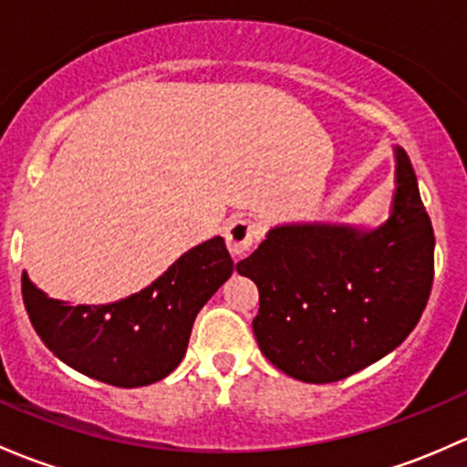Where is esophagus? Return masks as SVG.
<instances>
[{
  "label": "esophagus",
  "mask_w": 467,
  "mask_h": 467,
  "mask_svg": "<svg viewBox=\"0 0 467 467\" xmlns=\"http://www.w3.org/2000/svg\"><path fill=\"white\" fill-rule=\"evenodd\" d=\"M262 228L248 217H234L225 225V242L233 254H246L257 244Z\"/></svg>",
  "instance_id": "1"
}]
</instances>
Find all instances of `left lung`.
<instances>
[{
	"instance_id": "left-lung-1",
	"label": "left lung",
	"mask_w": 467,
	"mask_h": 467,
	"mask_svg": "<svg viewBox=\"0 0 467 467\" xmlns=\"http://www.w3.org/2000/svg\"><path fill=\"white\" fill-rule=\"evenodd\" d=\"M396 183L380 228L279 225L237 264L259 288V349L286 376L342 380L394 351L419 324L434 282V230L400 147Z\"/></svg>"
}]
</instances>
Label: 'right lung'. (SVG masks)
<instances>
[{"label":"right lung","instance_id":"right-lung-1","mask_svg":"<svg viewBox=\"0 0 467 467\" xmlns=\"http://www.w3.org/2000/svg\"><path fill=\"white\" fill-rule=\"evenodd\" d=\"M221 237L199 244L136 296L105 306H68L22 275L33 328L62 362L114 387H145L179 367L196 313L233 275Z\"/></svg>","mask_w":467,"mask_h":467}]
</instances>
